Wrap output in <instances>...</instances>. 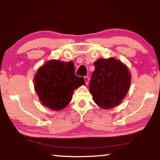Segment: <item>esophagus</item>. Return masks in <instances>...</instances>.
I'll list each match as a JSON object with an SVG mask.
<instances>
[{
	"mask_svg": "<svg viewBox=\"0 0 160 160\" xmlns=\"http://www.w3.org/2000/svg\"><path fill=\"white\" fill-rule=\"evenodd\" d=\"M84 78H85V81L86 85H88V84L89 83V78L88 76H85Z\"/></svg>",
	"mask_w": 160,
	"mask_h": 160,
	"instance_id": "esophagus-1",
	"label": "esophagus"
}]
</instances>
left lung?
<instances>
[{
  "mask_svg": "<svg viewBox=\"0 0 160 160\" xmlns=\"http://www.w3.org/2000/svg\"><path fill=\"white\" fill-rule=\"evenodd\" d=\"M94 65L95 70L89 85L94 102L105 109L118 106L126 97L131 85L128 68L113 58H99Z\"/></svg>",
  "mask_w": 160,
  "mask_h": 160,
  "instance_id": "1",
  "label": "left lung"
}]
</instances>
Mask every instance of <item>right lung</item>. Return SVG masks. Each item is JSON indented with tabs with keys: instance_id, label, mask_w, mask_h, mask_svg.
<instances>
[{
	"instance_id": "add662e5",
	"label": "right lung",
	"mask_w": 160,
	"mask_h": 160,
	"mask_svg": "<svg viewBox=\"0 0 160 160\" xmlns=\"http://www.w3.org/2000/svg\"><path fill=\"white\" fill-rule=\"evenodd\" d=\"M34 90L44 107L54 111L64 109L71 101L75 90L85 85V79L75 74L73 62L51 60L38 69Z\"/></svg>"
}]
</instances>
